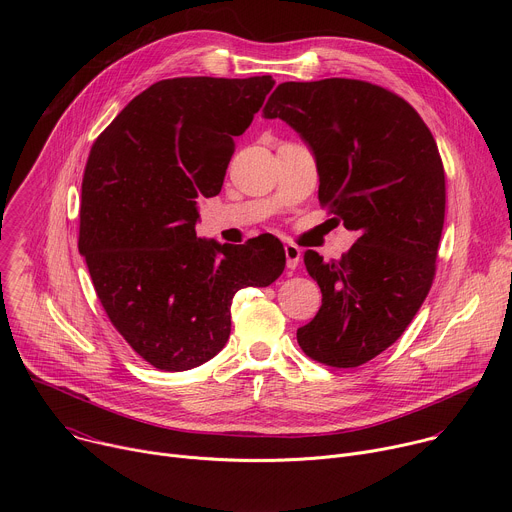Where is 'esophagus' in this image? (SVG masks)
<instances>
[{
  "label": "esophagus",
  "instance_id": "obj_1",
  "mask_svg": "<svg viewBox=\"0 0 512 512\" xmlns=\"http://www.w3.org/2000/svg\"><path fill=\"white\" fill-rule=\"evenodd\" d=\"M283 253H285V263H287V267H289V269H296L298 263H300V259H302L300 247H296V245H285V247H283Z\"/></svg>",
  "mask_w": 512,
  "mask_h": 512
}]
</instances>
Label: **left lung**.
<instances>
[{
	"label": "left lung",
	"mask_w": 512,
	"mask_h": 512,
	"mask_svg": "<svg viewBox=\"0 0 512 512\" xmlns=\"http://www.w3.org/2000/svg\"><path fill=\"white\" fill-rule=\"evenodd\" d=\"M263 115L310 145L320 204L358 233L338 261L304 253L322 306L298 344L328 367H360L405 332L433 283L446 214L435 139L405 99L354 79L281 83Z\"/></svg>",
	"instance_id": "left-lung-1"
}]
</instances>
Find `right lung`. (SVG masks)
<instances>
[{
    "label": "right lung",
    "mask_w": 512,
    "mask_h": 512,
    "mask_svg": "<svg viewBox=\"0 0 512 512\" xmlns=\"http://www.w3.org/2000/svg\"><path fill=\"white\" fill-rule=\"evenodd\" d=\"M273 85L269 75L154 83L91 148L79 251L115 330L160 371H188L221 352L237 291L283 273L273 235L221 245L194 229L198 200L221 192L235 137Z\"/></svg>",
    "instance_id": "right-lung-1"
}]
</instances>
